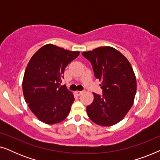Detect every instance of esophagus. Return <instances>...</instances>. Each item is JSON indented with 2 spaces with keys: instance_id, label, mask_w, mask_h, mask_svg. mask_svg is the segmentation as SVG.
I'll use <instances>...</instances> for the list:
<instances>
[{
  "instance_id": "34e87169",
  "label": "esophagus",
  "mask_w": 160,
  "mask_h": 160,
  "mask_svg": "<svg viewBox=\"0 0 160 160\" xmlns=\"http://www.w3.org/2000/svg\"><path fill=\"white\" fill-rule=\"evenodd\" d=\"M82 93H83L82 91H76V92H75V94H76V95H77V96L81 95Z\"/></svg>"
}]
</instances>
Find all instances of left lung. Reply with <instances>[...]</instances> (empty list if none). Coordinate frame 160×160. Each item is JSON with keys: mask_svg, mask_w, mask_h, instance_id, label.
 I'll return each mask as SVG.
<instances>
[{"mask_svg": "<svg viewBox=\"0 0 160 160\" xmlns=\"http://www.w3.org/2000/svg\"><path fill=\"white\" fill-rule=\"evenodd\" d=\"M82 55L91 62L102 90V95L93 93V102L87 106V115L98 125H113L125 117L134 102L137 84L132 68L113 47H98Z\"/></svg>", "mask_w": 160, "mask_h": 160, "instance_id": "left-lung-1", "label": "left lung"}]
</instances>
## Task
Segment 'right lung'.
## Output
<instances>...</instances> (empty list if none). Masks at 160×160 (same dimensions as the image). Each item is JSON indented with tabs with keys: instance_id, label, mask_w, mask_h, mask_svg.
<instances>
[{
	"instance_id": "add662e5",
	"label": "right lung",
	"mask_w": 160,
	"mask_h": 160,
	"mask_svg": "<svg viewBox=\"0 0 160 160\" xmlns=\"http://www.w3.org/2000/svg\"><path fill=\"white\" fill-rule=\"evenodd\" d=\"M78 54L79 52L47 44L28 62L22 82L24 97L32 112L43 123H59L68 115L74 97L60 83L65 67Z\"/></svg>"
}]
</instances>
